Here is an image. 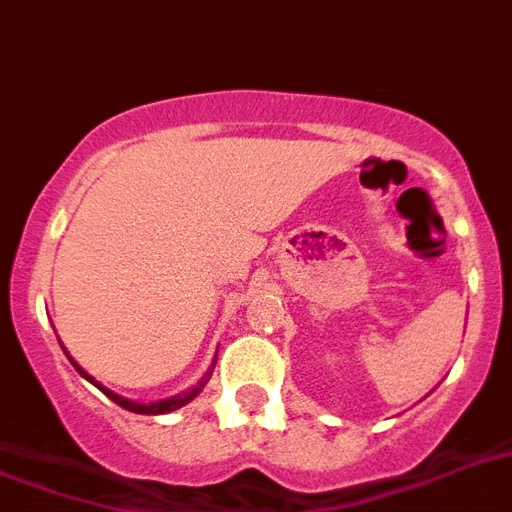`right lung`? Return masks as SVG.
<instances>
[{"mask_svg": "<svg viewBox=\"0 0 512 512\" xmlns=\"http://www.w3.org/2000/svg\"><path fill=\"white\" fill-rule=\"evenodd\" d=\"M68 360H70V363H73V368H76V371L81 373L83 378H86V381H91V384L97 386V389H102V392H105L107 397H110V400L115 402V405L126 407V410H131V413H139V415H162V413H170V410H178V407H184L186 402L194 400V397H197V394L202 392V389H205V384H207V381H210V376H213V368H215V360H213V365L207 368L205 376L199 378L197 384L191 386V389H186V392L173 394V397H165V400H157V402H136V400H128V397H120V394H115V392H112V389H107L105 384H99L97 378L89 376V373L83 371L81 365H78L76 360H73V357H70V355H68Z\"/></svg>", "mask_w": 512, "mask_h": 512, "instance_id": "right-lung-1", "label": "right lung"}]
</instances>
